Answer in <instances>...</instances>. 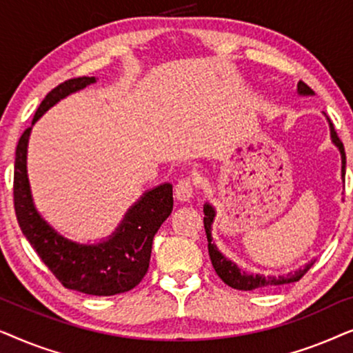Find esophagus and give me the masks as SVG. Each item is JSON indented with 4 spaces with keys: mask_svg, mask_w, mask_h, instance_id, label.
Masks as SVG:
<instances>
[{
    "mask_svg": "<svg viewBox=\"0 0 353 353\" xmlns=\"http://www.w3.org/2000/svg\"><path fill=\"white\" fill-rule=\"evenodd\" d=\"M175 196L178 201L186 202L194 196V181L191 178H181L175 186Z\"/></svg>",
    "mask_w": 353,
    "mask_h": 353,
    "instance_id": "esophagus-1",
    "label": "esophagus"
}]
</instances>
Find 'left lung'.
Masks as SVG:
<instances>
[{
    "mask_svg": "<svg viewBox=\"0 0 353 353\" xmlns=\"http://www.w3.org/2000/svg\"><path fill=\"white\" fill-rule=\"evenodd\" d=\"M297 93L301 96L315 94L310 86H307L303 81H299L297 83ZM327 123H330V130H331V141L337 149H339V152H341L342 181H345L344 180L345 178L344 144H342L339 137H337V133L334 132V127H332L330 119H327ZM204 215H205L204 216V228H205L207 241H209V255H210L212 265H214L215 272L221 278V281H223L225 284H228L230 288L239 289V291H254V289H268V288H274V286H283V284L296 283L308 272V270H310L312 265L315 263V260H312V262H308L305 267L299 268V270H296V272H291L288 274H279V276H272V274H270V276H265V274L248 273L245 270H241L238 265L233 262V260L225 257V255L219 250V248L215 245L214 238H212V223H214V219H215V209H214V205L209 204V202H205L204 204Z\"/></svg>",
    "mask_w": 353,
    "mask_h": 353,
    "instance_id": "left-lung-1",
    "label": "left lung"
}]
</instances>
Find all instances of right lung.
Instances as JSON below:
<instances>
[{
    "label": "right lung",
    "instance_id": "right-lung-1",
    "mask_svg": "<svg viewBox=\"0 0 353 353\" xmlns=\"http://www.w3.org/2000/svg\"><path fill=\"white\" fill-rule=\"evenodd\" d=\"M91 83H96V77H79L56 86L41 101L32 125L61 99ZM30 133L32 127L19 139L14 163V209L28 243L67 289L90 296H115L138 286L149 268L154 236L173 210L170 183L144 192L105 239L94 244L77 243L52 228L33 204L27 175Z\"/></svg>",
    "mask_w": 353,
    "mask_h": 353
}]
</instances>
